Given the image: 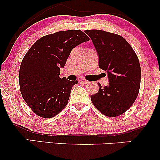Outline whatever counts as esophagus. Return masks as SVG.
<instances>
[{
    "label": "esophagus",
    "instance_id": "esophagus-1",
    "mask_svg": "<svg viewBox=\"0 0 160 160\" xmlns=\"http://www.w3.org/2000/svg\"><path fill=\"white\" fill-rule=\"evenodd\" d=\"M80 82H82V83H85V84H87V83H89V81H88V80H85V79H82V80H80Z\"/></svg>",
    "mask_w": 160,
    "mask_h": 160
}]
</instances>
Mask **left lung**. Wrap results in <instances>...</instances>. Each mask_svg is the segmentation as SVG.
Wrapping results in <instances>:
<instances>
[{"label":"left lung","mask_w":160,"mask_h":160,"mask_svg":"<svg viewBox=\"0 0 160 160\" xmlns=\"http://www.w3.org/2000/svg\"><path fill=\"white\" fill-rule=\"evenodd\" d=\"M99 56V67L107 71L109 85L91 95V101L108 117L122 115L132 105L140 89L141 66L132 47L119 34L102 30H86Z\"/></svg>","instance_id":"8db88e82"}]
</instances>
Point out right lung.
<instances>
[{"instance_id":"obj_1","label":"right lung","mask_w":160,"mask_h":160,"mask_svg":"<svg viewBox=\"0 0 160 160\" xmlns=\"http://www.w3.org/2000/svg\"><path fill=\"white\" fill-rule=\"evenodd\" d=\"M88 40L82 31H61L40 38L26 52L19 68L20 92L36 115L52 118L67 105L78 81L60 78V68L74 47Z\"/></svg>"}]
</instances>
